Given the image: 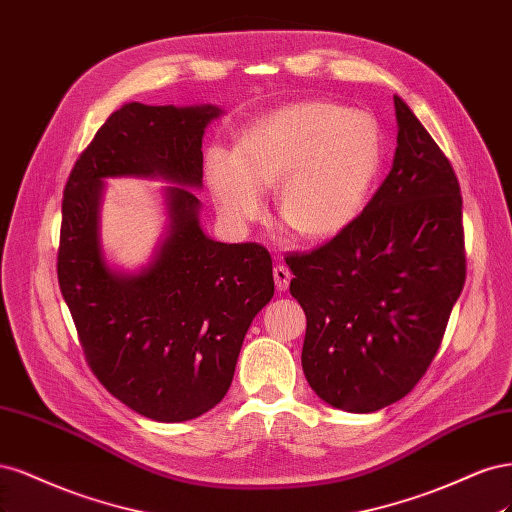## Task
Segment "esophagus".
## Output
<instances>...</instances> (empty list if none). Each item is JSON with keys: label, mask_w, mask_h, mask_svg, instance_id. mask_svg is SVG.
Wrapping results in <instances>:
<instances>
[{"label": "esophagus", "mask_w": 512, "mask_h": 512, "mask_svg": "<svg viewBox=\"0 0 512 512\" xmlns=\"http://www.w3.org/2000/svg\"><path fill=\"white\" fill-rule=\"evenodd\" d=\"M272 274H274L276 289H278V291H287V289H289V283H291V272H289V268L283 266V263H278V266H274Z\"/></svg>", "instance_id": "esophagus-1"}]
</instances>
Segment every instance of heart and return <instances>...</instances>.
Segmentation results:
<instances>
[{
  "label": "heart",
  "instance_id": "b5f03b06",
  "mask_svg": "<svg viewBox=\"0 0 512 512\" xmlns=\"http://www.w3.org/2000/svg\"><path fill=\"white\" fill-rule=\"evenodd\" d=\"M381 163V127L372 114L302 102L246 127L234 155L212 151L206 176L229 223L257 221L261 189L276 187L278 219L304 240H325L364 210Z\"/></svg>",
  "mask_w": 512,
  "mask_h": 512
}]
</instances>
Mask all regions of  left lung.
<instances>
[{
	"label": "left lung",
	"instance_id": "left-lung-1",
	"mask_svg": "<svg viewBox=\"0 0 512 512\" xmlns=\"http://www.w3.org/2000/svg\"><path fill=\"white\" fill-rule=\"evenodd\" d=\"M393 104L398 146L383 185L332 240L285 257L306 312V381L349 412L381 410L415 389L466 283L451 161L398 95Z\"/></svg>",
	"mask_w": 512,
	"mask_h": 512
}]
</instances>
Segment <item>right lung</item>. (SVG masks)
<instances>
[{
	"mask_svg": "<svg viewBox=\"0 0 512 512\" xmlns=\"http://www.w3.org/2000/svg\"><path fill=\"white\" fill-rule=\"evenodd\" d=\"M214 106L125 104L97 129L61 202L57 276L93 374L140 415L178 423L217 406L232 385L242 340L274 295L272 257L257 242L223 244L200 225L202 138ZM108 175H161L169 236L152 266L127 277L99 246Z\"/></svg>",
	"mask_w": 512,
	"mask_h": 512,
	"instance_id": "1",
	"label": "right lung"
}]
</instances>
